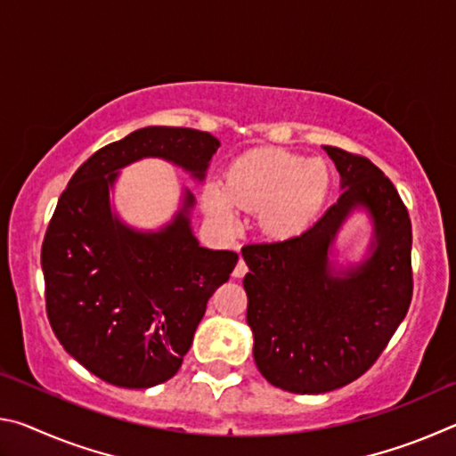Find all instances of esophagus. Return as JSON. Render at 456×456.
Returning a JSON list of instances; mask_svg holds the SVG:
<instances>
[{
  "label": "esophagus",
  "instance_id": "1",
  "mask_svg": "<svg viewBox=\"0 0 456 456\" xmlns=\"http://www.w3.org/2000/svg\"><path fill=\"white\" fill-rule=\"evenodd\" d=\"M245 273H247V265H245L243 257H239L237 265H235V269H233V275H235V277H243Z\"/></svg>",
  "mask_w": 456,
  "mask_h": 456
}]
</instances>
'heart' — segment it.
I'll list each match as a JSON object with an SVG mask.
<instances>
[{
  "label": "heart",
  "instance_id": "b5f03b06",
  "mask_svg": "<svg viewBox=\"0 0 456 456\" xmlns=\"http://www.w3.org/2000/svg\"><path fill=\"white\" fill-rule=\"evenodd\" d=\"M330 175L320 160H307L281 149H264L237 159L225 184L209 183L203 205L223 229H233L235 207L261 211L267 233L288 237L305 227L328 195Z\"/></svg>",
  "mask_w": 456,
  "mask_h": 456
}]
</instances>
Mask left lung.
Masks as SVG:
<instances>
[{
  "label": "left lung",
  "instance_id": "obj_1",
  "mask_svg": "<svg viewBox=\"0 0 456 456\" xmlns=\"http://www.w3.org/2000/svg\"><path fill=\"white\" fill-rule=\"evenodd\" d=\"M323 149L342 176L338 203L302 235L241 249L253 358L269 384L296 395H322L364 374L412 299V225L396 187L366 157ZM356 206L375 221L373 256L336 273L329 247Z\"/></svg>",
  "mask_w": 456,
  "mask_h": 456
}]
</instances>
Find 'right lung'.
Instances as JSON below:
<instances>
[{
    "instance_id": "obj_1",
    "label": "right lung",
    "mask_w": 456,
    "mask_h": 456,
    "mask_svg": "<svg viewBox=\"0 0 456 456\" xmlns=\"http://www.w3.org/2000/svg\"><path fill=\"white\" fill-rule=\"evenodd\" d=\"M217 149L195 128L134 130L92 154L58 199L42 243L45 312L64 350L108 384L151 388L179 372L207 302L239 259L199 245L189 191L157 233L120 223L110 211L118 168L159 157L203 181Z\"/></svg>"
}]
</instances>
